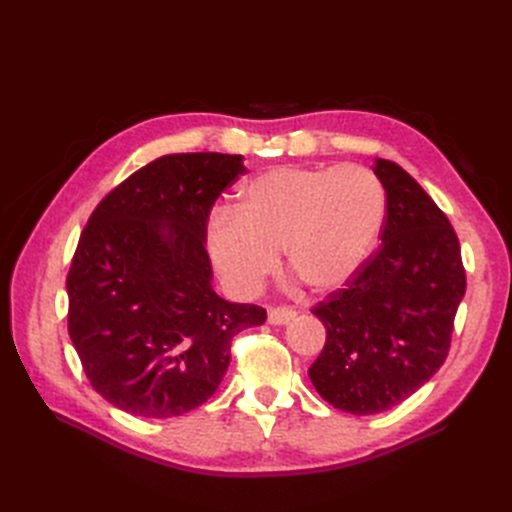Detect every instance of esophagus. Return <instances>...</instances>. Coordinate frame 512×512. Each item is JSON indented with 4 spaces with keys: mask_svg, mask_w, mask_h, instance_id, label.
<instances>
[{
    "mask_svg": "<svg viewBox=\"0 0 512 512\" xmlns=\"http://www.w3.org/2000/svg\"><path fill=\"white\" fill-rule=\"evenodd\" d=\"M297 312L290 307H271L269 309V322L275 324V327H280V324H288L290 320H294Z\"/></svg>",
    "mask_w": 512,
    "mask_h": 512,
    "instance_id": "34e87169",
    "label": "esophagus"
}]
</instances>
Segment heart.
Wrapping results in <instances>:
<instances>
[{"instance_id":"heart-1","label":"heart","mask_w":512,"mask_h":512,"mask_svg":"<svg viewBox=\"0 0 512 512\" xmlns=\"http://www.w3.org/2000/svg\"><path fill=\"white\" fill-rule=\"evenodd\" d=\"M386 194L363 166H282L247 181L235 211H218L205 245L230 292L252 297L280 265L316 292L354 280L376 252Z\"/></svg>"}]
</instances>
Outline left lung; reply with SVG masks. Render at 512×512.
<instances>
[{
	"instance_id": "left-lung-1",
	"label": "left lung",
	"mask_w": 512,
	"mask_h": 512,
	"mask_svg": "<svg viewBox=\"0 0 512 512\" xmlns=\"http://www.w3.org/2000/svg\"><path fill=\"white\" fill-rule=\"evenodd\" d=\"M386 192L380 250L344 290L312 309L327 344L309 380L324 401L350 414L401 404L442 367L466 271L455 230L404 168L378 158Z\"/></svg>"
}]
</instances>
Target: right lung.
Returning <instances> with one entry per match:
<instances>
[{
  "label": "right lung",
  "mask_w": 512,
  "mask_h": 512,
  "mask_svg": "<svg viewBox=\"0 0 512 512\" xmlns=\"http://www.w3.org/2000/svg\"><path fill=\"white\" fill-rule=\"evenodd\" d=\"M243 156L173 153L136 170L91 213L66 280L68 333L115 408L170 418L218 391L230 342L267 312L213 290L207 222Z\"/></svg>",
  "instance_id": "right-lung-1"
}]
</instances>
